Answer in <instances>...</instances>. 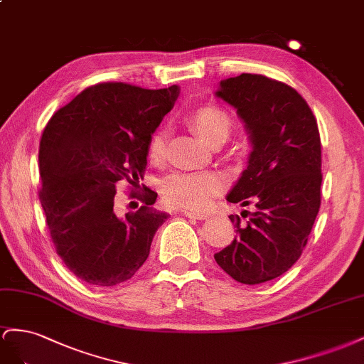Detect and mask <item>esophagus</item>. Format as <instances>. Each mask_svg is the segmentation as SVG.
Listing matches in <instances>:
<instances>
[{
    "label": "esophagus",
    "mask_w": 364,
    "mask_h": 364,
    "mask_svg": "<svg viewBox=\"0 0 364 364\" xmlns=\"http://www.w3.org/2000/svg\"><path fill=\"white\" fill-rule=\"evenodd\" d=\"M184 216L188 218H193V220H205V218H209V215L204 213V212H193V210H184L183 212Z\"/></svg>",
    "instance_id": "esophagus-1"
}]
</instances>
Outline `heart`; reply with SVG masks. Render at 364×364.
<instances>
[{
  "label": "heart",
  "mask_w": 364,
  "mask_h": 364,
  "mask_svg": "<svg viewBox=\"0 0 364 364\" xmlns=\"http://www.w3.org/2000/svg\"><path fill=\"white\" fill-rule=\"evenodd\" d=\"M188 122L205 141L212 143L220 137H227L232 117L224 108L209 103V105L195 108L188 116ZM164 131H155L148 141V159L152 163H160L164 159ZM221 188L223 175L218 172H178L169 175L163 181L161 192L166 203L173 207L200 210L207 207Z\"/></svg>",
  "instance_id": "obj_1"
}]
</instances>
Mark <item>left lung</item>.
Wrapping results in <instances>:
<instances>
[{
  "instance_id": "left-lung-1",
  "label": "left lung",
  "mask_w": 364,
  "mask_h": 364,
  "mask_svg": "<svg viewBox=\"0 0 364 364\" xmlns=\"http://www.w3.org/2000/svg\"><path fill=\"white\" fill-rule=\"evenodd\" d=\"M215 95L236 109L253 146L227 201L255 204L241 213L251 215L247 222L228 216L236 237L215 261L237 282L257 285L296 264L314 225L321 201L317 120L294 88L262 75L221 80Z\"/></svg>"
}]
</instances>
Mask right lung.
Segmentation results:
<instances>
[{
	"label": "right lung",
	"instance_id": "right-lung-1",
	"mask_svg": "<svg viewBox=\"0 0 364 364\" xmlns=\"http://www.w3.org/2000/svg\"><path fill=\"white\" fill-rule=\"evenodd\" d=\"M180 88L146 90L123 82L85 88L58 109L39 143V200L56 253L90 285L112 287L137 273L159 227L169 215L154 209L157 193L131 198L143 205L123 218L114 212L116 186L139 188L148 141Z\"/></svg>",
	"mask_w": 364,
	"mask_h": 364
}]
</instances>
